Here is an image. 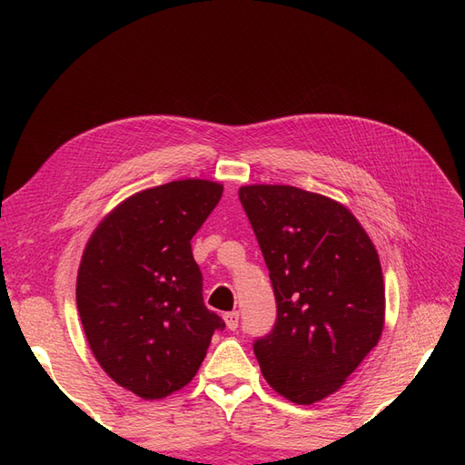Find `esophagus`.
I'll return each mask as SVG.
<instances>
[{
  "label": "esophagus",
  "mask_w": 465,
  "mask_h": 465,
  "mask_svg": "<svg viewBox=\"0 0 465 465\" xmlns=\"http://www.w3.org/2000/svg\"><path fill=\"white\" fill-rule=\"evenodd\" d=\"M223 318H224V323H227L229 330L234 331L238 328V312L236 311L234 312H227Z\"/></svg>",
  "instance_id": "esophagus-1"
}]
</instances>
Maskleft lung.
Instances as JSON below:
<instances>
[{"mask_svg": "<svg viewBox=\"0 0 465 465\" xmlns=\"http://www.w3.org/2000/svg\"><path fill=\"white\" fill-rule=\"evenodd\" d=\"M277 302L273 330L254 341L263 378L311 405L340 390L384 328L378 252L347 207L294 186L238 190Z\"/></svg>", "mask_w": 465, "mask_h": 465, "instance_id": "left-lung-1", "label": "left lung"}]
</instances>
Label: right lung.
<instances>
[{
	"label": "right lung",
	"mask_w": 465,
	"mask_h": 465,
	"mask_svg": "<svg viewBox=\"0 0 465 465\" xmlns=\"http://www.w3.org/2000/svg\"><path fill=\"white\" fill-rule=\"evenodd\" d=\"M221 195V184L200 178L134 193L83 252L75 294L89 347L116 384L143 400L184 388L224 328L203 304L190 244Z\"/></svg>",
	"instance_id": "add662e5"
}]
</instances>
